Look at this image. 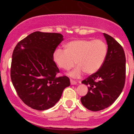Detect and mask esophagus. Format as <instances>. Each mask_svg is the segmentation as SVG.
<instances>
[{
  "label": "esophagus",
  "mask_w": 134,
  "mask_h": 134,
  "mask_svg": "<svg viewBox=\"0 0 134 134\" xmlns=\"http://www.w3.org/2000/svg\"><path fill=\"white\" fill-rule=\"evenodd\" d=\"M70 83L72 85H77V82L76 81H74V80H70Z\"/></svg>",
  "instance_id": "obj_1"
}]
</instances>
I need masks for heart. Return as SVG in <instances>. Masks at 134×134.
<instances>
[{
    "mask_svg": "<svg viewBox=\"0 0 134 134\" xmlns=\"http://www.w3.org/2000/svg\"><path fill=\"white\" fill-rule=\"evenodd\" d=\"M64 51L56 49L53 53V61L60 69L68 70L78 66L71 73L72 77L80 76L82 72L86 74L96 72L102 66L107 54V46L100 39H79L64 45Z\"/></svg>",
    "mask_w": 134,
    "mask_h": 134,
    "instance_id": "1",
    "label": "heart"
}]
</instances>
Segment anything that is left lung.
I'll return each instance as SVG.
<instances>
[{
  "instance_id": "obj_1",
  "label": "left lung",
  "mask_w": 134,
  "mask_h": 134,
  "mask_svg": "<svg viewBox=\"0 0 134 134\" xmlns=\"http://www.w3.org/2000/svg\"><path fill=\"white\" fill-rule=\"evenodd\" d=\"M107 54L103 64L82 83L88 86V93L80 99L88 110L98 111L107 108L119 97L125 85V55L122 46L108 34Z\"/></svg>"
}]
</instances>
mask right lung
Returning <instances> with one entry per match:
<instances>
[{"label": "right lung", "instance_id": "add662e5", "mask_svg": "<svg viewBox=\"0 0 134 134\" xmlns=\"http://www.w3.org/2000/svg\"><path fill=\"white\" fill-rule=\"evenodd\" d=\"M63 41L57 33L35 31L20 41L13 52L10 78L20 99L34 109L43 111L54 107L69 78L56 77L60 72L53 61V53Z\"/></svg>", "mask_w": 134, "mask_h": 134}]
</instances>
